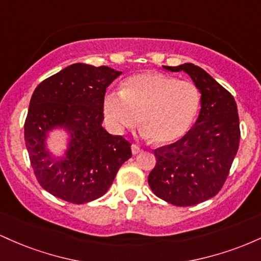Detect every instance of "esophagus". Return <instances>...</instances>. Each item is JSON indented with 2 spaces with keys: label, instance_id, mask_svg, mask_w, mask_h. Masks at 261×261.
<instances>
[{
  "label": "esophagus",
  "instance_id": "1",
  "mask_svg": "<svg viewBox=\"0 0 261 261\" xmlns=\"http://www.w3.org/2000/svg\"><path fill=\"white\" fill-rule=\"evenodd\" d=\"M131 151H133V154H139L142 149H141L137 145H133L131 146Z\"/></svg>",
  "mask_w": 261,
  "mask_h": 261
}]
</instances>
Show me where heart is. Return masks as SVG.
<instances>
[{"label": "heart", "instance_id": "obj_1", "mask_svg": "<svg viewBox=\"0 0 261 261\" xmlns=\"http://www.w3.org/2000/svg\"><path fill=\"white\" fill-rule=\"evenodd\" d=\"M200 92L193 82L158 72L135 74L121 92L104 98V116L114 134H122L140 122L142 134L160 145L184 137L195 120Z\"/></svg>", "mask_w": 261, "mask_h": 261}]
</instances>
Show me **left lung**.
<instances>
[{"instance_id":"1","label":"left lung","mask_w":261,"mask_h":261,"mask_svg":"<svg viewBox=\"0 0 261 261\" xmlns=\"http://www.w3.org/2000/svg\"><path fill=\"white\" fill-rule=\"evenodd\" d=\"M163 67L190 76L201 94V109L184 137L155 149L148 185L172 205L194 206L216 195L228 176L241 139L238 109L233 95L199 66Z\"/></svg>"}]
</instances>
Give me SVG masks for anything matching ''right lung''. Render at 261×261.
I'll return each mask as SVG.
<instances>
[{"label":"right lung","mask_w":261,"mask_h":261,"mask_svg":"<svg viewBox=\"0 0 261 261\" xmlns=\"http://www.w3.org/2000/svg\"><path fill=\"white\" fill-rule=\"evenodd\" d=\"M121 72L108 66L73 64L35 88L24 124V140L39 184L54 196L86 203L103 196L131 157V143L101 126L106 91ZM64 130L59 156L47 147L49 134Z\"/></svg>","instance_id":"1"}]
</instances>
